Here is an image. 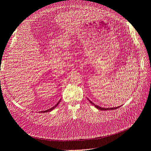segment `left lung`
<instances>
[{"instance_id": "left-lung-1", "label": "left lung", "mask_w": 151, "mask_h": 151, "mask_svg": "<svg viewBox=\"0 0 151 151\" xmlns=\"http://www.w3.org/2000/svg\"><path fill=\"white\" fill-rule=\"evenodd\" d=\"M88 100H89V102L91 103V104H93L94 105V106L96 107V108H98V109H100V110H113V109H117V108H119L120 106H118V107H115V108H101V106H98V105H96V104H94L92 101H90V100L88 99Z\"/></svg>"}]
</instances>
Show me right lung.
<instances>
[{
	"label": "right lung",
	"mask_w": 151,
	"mask_h": 151,
	"mask_svg": "<svg viewBox=\"0 0 151 151\" xmlns=\"http://www.w3.org/2000/svg\"><path fill=\"white\" fill-rule=\"evenodd\" d=\"M60 100H59V101L55 104V106H53V107H52V108H50V109H47V110H45V111H42V113H45V112H49V111H51L52 110H53V109H54V108H55L57 106V105L59 104V103H60Z\"/></svg>",
	"instance_id": "obj_1"
}]
</instances>
